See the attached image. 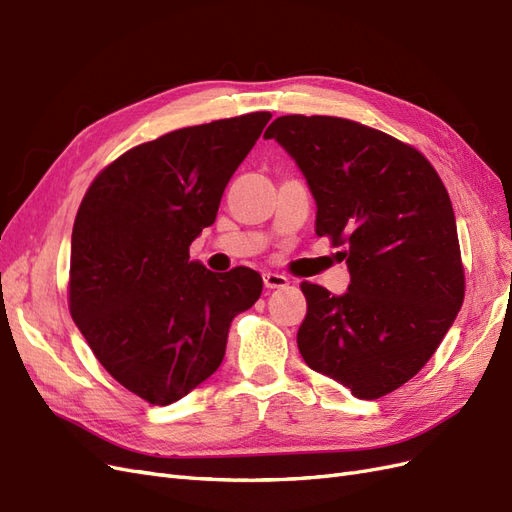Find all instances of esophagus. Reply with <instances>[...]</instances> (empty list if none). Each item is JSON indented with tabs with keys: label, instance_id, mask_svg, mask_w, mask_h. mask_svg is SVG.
<instances>
[{
	"label": "esophagus",
	"instance_id": "esophagus-1",
	"mask_svg": "<svg viewBox=\"0 0 512 512\" xmlns=\"http://www.w3.org/2000/svg\"><path fill=\"white\" fill-rule=\"evenodd\" d=\"M262 282H265V288H286L288 277L280 273H262Z\"/></svg>",
	"mask_w": 512,
	"mask_h": 512
}]
</instances>
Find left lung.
Listing matches in <instances>:
<instances>
[{"label":"left lung","instance_id":"obj_1","mask_svg":"<svg viewBox=\"0 0 512 512\" xmlns=\"http://www.w3.org/2000/svg\"><path fill=\"white\" fill-rule=\"evenodd\" d=\"M297 162L316 232L344 245L350 286L303 284V361L359 399H378L431 359L463 303L451 198L414 147L339 117H277L265 132Z\"/></svg>","mask_w":512,"mask_h":512}]
</instances>
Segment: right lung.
I'll use <instances>...</instances> for the list:
<instances>
[{
    "label": "right lung",
    "instance_id": "obj_1",
    "mask_svg": "<svg viewBox=\"0 0 512 512\" xmlns=\"http://www.w3.org/2000/svg\"><path fill=\"white\" fill-rule=\"evenodd\" d=\"M271 113L164 134L106 166L76 213L70 314L119 384L168 406L220 367L230 322L250 309L262 277L207 271L190 245Z\"/></svg>",
    "mask_w": 512,
    "mask_h": 512
}]
</instances>
